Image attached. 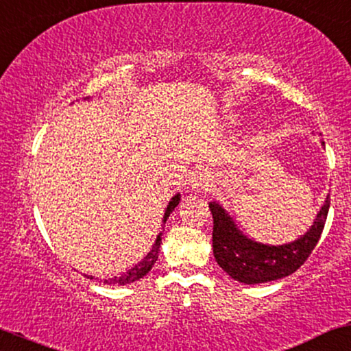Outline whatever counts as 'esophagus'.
Returning a JSON list of instances; mask_svg holds the SVG:
<instances>
[{
    "label": "esophagus",
    "instance_id": "esophagus-1",
    "mask_svg": "<svg viewBox=\"0 0 351 351\" xmlns=\"http://www.w3.org/2000/svg\"><path fill=\"white\" fill-rule=\"evenodd\" d=\"M212 184V175L207 168H199L193 171L188 178V188L191 191H207Z\"/></svg>",
    "mask_w": 351,
    "mask_h": 351
}]
</instances>
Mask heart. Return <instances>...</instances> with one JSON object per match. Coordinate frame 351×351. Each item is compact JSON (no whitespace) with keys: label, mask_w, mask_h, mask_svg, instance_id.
I'll return each instance as SVG.
<instances>
[{"label":"heart","mask_w":351,"mask_h":351,"mask_svg":"<svg viewBox=\"0 0 351 351\" xmlns=\"http://www.w3.org/2000/svg\"><path fill=\"white\" fill-rule=\"evenodd\" d=\"M233 119H234V118H233Z\"/></svg>","instance_id":"heart-1"}]
</instances>
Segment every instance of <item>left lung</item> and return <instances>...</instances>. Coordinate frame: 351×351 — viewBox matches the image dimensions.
<instances>
[{
	"mask_svg": "<svg viewBox=\"0 0 351 351\" xmlns=\"http://www.w3.org/2000/svg\"><path fill=\"white\" fill-rule=\"evenodd\" d=\"M208 207L214 217L212 247L217 264L233 280L256 285L288 277L304 264L321 238L329 214L330 196L327 194L308 232L295 241L277 246L254 241L243 233L221 204L214 201Z\"/></svg>",
	"mask_w": 351,
	"mask_h": 351,
	"instance_id": "left-lung-1",
	"label": "left lung"
}]
</instances>
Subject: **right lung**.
<instances>
[{
	"mask_svg": "<svg viewBox=\"0 0 351 351\" xmlns=\"http://www.w3.org/2000/svg\"><path fill=\"white\" fill-rule=\"evenodd\" d=\"M181 201V194L176 193L175 196L170 199V202H168V206L165 208V215H163V220H162V228L165 227V221L168 217L173 210H175V207L178 206ZM160 245H162V232L157 234V239H155L152 250L147 252V256L144 257L143 261H139L136 265H132L130 270H126V272H123L121 275H118V277H112V278H104V280H100L101 283H105V285H128V283H132L136 280H139V278L145 277L150 272V269L154 267V264L157 263L158 259V251H160ZM87 278H94L92 275H87Z\"/></svg>",
	"mask_w": 351,
	"mask_h": 351,
	"instance_id": "obj_1",
	"label": "right lung"
}]
</instances>
